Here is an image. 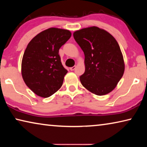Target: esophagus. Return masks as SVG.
I'll list each match as a JSON object with an SVG mask.
<instances>
[{"instance_id":"obj_1","label":"esophagus","mask_w":147,"mask_h":147,"mask_svg":"<svg viewBox=\"0 0 147 147\" xmlns=\"http://www.w3.org/2000/svg\"><path fill=\"white\" fill-rule=\"evenodd\" d=\"M75 68H76V66H73V67H72L70 68V70L71 71H74V69H75Z\"/></svg>"}]
</instances>
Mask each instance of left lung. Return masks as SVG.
Returning <instances> with one entry per match:
<instances>
[{
	"mask_svg": "<svg viewBox=\"0 0 147 147\" xmlns=\"http://www.w3.org/2000/svg\"><path fill=\"white\" fill-rule=\"evenodd\" d=\"M73 36L85 56V72L80 77L81 84L96 95L110 93L116 88L125 67L117 41L108 32L97 26L76 30Z\"/></svg>",
	"mask_w": 147,
	"mask_h": 147,
	"instance_id": "1",
	"label": "left lung"
}]
</instances>
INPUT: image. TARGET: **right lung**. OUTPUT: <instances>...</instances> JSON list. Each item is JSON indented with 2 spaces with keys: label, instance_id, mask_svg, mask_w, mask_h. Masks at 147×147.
<instances>
[{
  "label": "right lung",
  "instance_id": "right-lung-1",
  "mask_svg": "<svg viewBox=\"0 0 147 147\" xmlns=\"http://www.w3.org/2000/svg\"><path fill=\"white\" fill-rule=\"evenodd\" d=\"M68 30L50 28L29 42L21 63L26 85L35 94L47 98L59 90L67 71L62 65L59 49L69 40Z\"/></svg>",
  "mask_w": 147,
  "mask_h": 147
}]
</instances>
